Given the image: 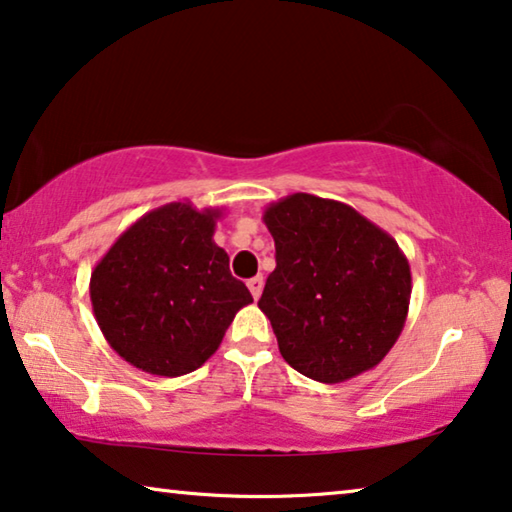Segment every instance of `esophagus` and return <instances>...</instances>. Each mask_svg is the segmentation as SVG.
<instances>
[{"label":"esophagus","instance_id":"1","mask_svg":"<svg viewBox=\"0 0 512 512\" xmlns=\"http://www.w3.org/2000/svg\"><path fill=\"white\" fill-rule=\"evenodd\" d=\"M263 283H265V281H263L261 274L247 281V286H249V290H251V295H254V300H258V297H261V293H263Z\"/></svg>","mask_w":512,"mask_h":512}]
</instances>
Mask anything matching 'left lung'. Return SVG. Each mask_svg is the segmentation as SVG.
<instances>
[{
    "label": "left lung",
    "instance_id": "left-lung-1",
    "mask_svg": "<svg viewBox=\"0 0 512 512\" xmlns=\"http://www.w3.org/2000/svg\"><path fill=\"white\" fill-rule=\"evenodd\" d=\"M263 222L277 267L258 300L281 357L316 382L338 384L387 357L412 295L410 261L387 231L334 199L290 194Z\"/></svg>",
    "mask_w": 512,
    "mask_h": 512
}]
</instances>
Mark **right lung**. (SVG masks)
Returning a JSON list of instances; mask_svg holds the SVG:
<instances>
[{
  "label": "right lung",
  "mask_w": 512,
  "mask_h": 512,
  "mask_svg": "<svg viewBox=\"0 0 512 512\" xmlns=\"http://www.w3.org/2000/svg\"><path fill=\"white\" fill-rule=\"evenodd\" d=\"M222 208L174 201L141 215L91 272L93 316L107 343L139 371L180 377L215 355L254 297L215 245Z\"/></svg>",
  "instance_id": "1"
}]
</instances>
